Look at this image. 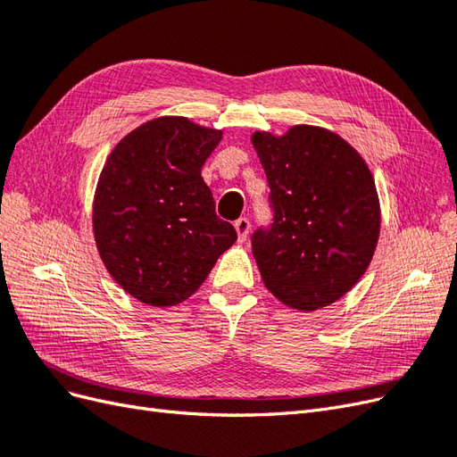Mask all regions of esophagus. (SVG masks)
<instances>
[{
	"label": "esophagus",
	"mask_w": 457,
	"mask_h": 457,
	"mask_svg": "<svg viewBox=\"0 0 457 457\" xmlns=\"http://www.w3.org/2000/svg\"><path fill=\"white\" fill-rule=\"evenodd\" d=\"M234 228H237V232H238V242H245L247 234H250V228H252L250 219H247V217H240V219L237 220V223H234Z\"/></svg>",
	"instance_id": "esophagus-1"
}]
</instances>
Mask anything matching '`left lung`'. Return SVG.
Listing matches in <instances>:
<instances>
[{
    "label": "left lung",
    "instance_id": "left-lung-1",
    "mask_svg": "<svg viewBox=\"0 0 457 457\" xmlns=\"http://www.w3.org/2000/svg\"><path fill=\"white\" fill-rule=\"evenodd\" d=\"M274 223L253 234V257L269 292L286 307L312 312L362 278L376 253L381 207L376 181L336 131L299 123L284 135L255 131Z\"/></svg>",
    "mask_w": 457,
    "mask_h": 457
}]
</instances>
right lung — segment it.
<instances>
[{"label": "right lung", "instance_id": "obj_1", "mask_svg": "<svg viewBox=\"0 0 457 457\" xmlns=\"http://www.w3.org/2000/svg\"><path fill=\"white\" fill-rule=\"evenodd\" d=\"M223 139L185 116H160L110 152L93 198V237L108 274L150 307L198 292L237 230L215 213L202 165Z\"/></svg>", "mask_w": 457, "mask_h": 457}]
</instances>
